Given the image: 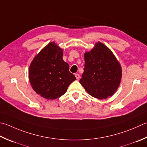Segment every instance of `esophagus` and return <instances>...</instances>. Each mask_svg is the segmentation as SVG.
<instances>
[{"label":"esophagus","instance_id":"1","mask_svg":"<svg viewBox=\"0 0 147 147\" xmlns=\"http://www.w3.org/2000/svg\"><path fill=\"white\" fill-rule=\"evenodd\" d=\"M74 75H75V77H76V78L77 80H79V79H80V76L79 74H74Z\"/></svg>","mask_w":147,"mask_h":147}]
</instances>
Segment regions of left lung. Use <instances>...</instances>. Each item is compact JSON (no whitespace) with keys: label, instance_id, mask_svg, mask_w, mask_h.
<instances>
[{"label":"left lung","instance_id":"left-lung-1","mask_svg":"<svg viewBox=\"0 0 147 147\" xmlns=\"http://www.w3.org/2000/svg\"><path fill=\"white\" fill-rule=\"evenodd\" d=\"M85 68L80 83L91 96L105 99L115 94L122 78V68L113 52L98 42L85 52Z\"/></svg>","mask_w":147,"mask_h":147}]
</instances>
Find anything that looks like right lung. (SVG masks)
<instances>
[{"instance_id":"add662e5","label":"right lung","mask_w":147,"mask_h":147,"mask_svg":"<svg viewBox=\"0 0 147 147\" xmlns=\"http://www.w3.org/2000/svg\"><path fill=\"white\" fill-rule=\"evenodd\" d=\"M63 50L51 42L34 57L28 78L36 92L48 100L64 95L76 77L69 72V65L62 59Z\"/></svg>"}]
</instances>
